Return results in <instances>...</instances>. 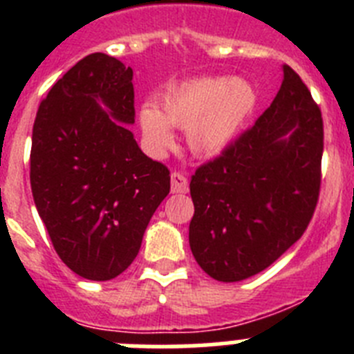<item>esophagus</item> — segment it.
<instances>
[{
	"label": "esophagus",
	"mask_w": 354,
	"mask_h": 354,
	"mask_svg": "<svg viewBox=\"0 0 354 354\" xmlns=\"http://www.w3.org/2000/svg\"><path fill=\"white\" fill-rule=\"evenodd\" d=\"M171 180V193H186L189 184H187V179L179 171H174L170 177Z\"/></svg>",
	"instance_id": "esophagus-1"
}]
</instances>
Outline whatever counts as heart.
<instances>
[{
  "mask_svg": "<svg viewBox=\"0 0 354 354\" xmlns=\"http://www.w3.org/2000/svg\"><path fill=\"white\" fill-rule=\"evenodd\" d=\"M255 106V92L246 81L205 76L180 83L140 108L143 140L154 154L174 145L171 126L187 129V145L198 156H214L232 142Z\"/></svg>",
  "mask_w": 354,
  "mask_h": 354,
  "instance_id": "obj_1",
  "label": "heart"
}]
</instances>
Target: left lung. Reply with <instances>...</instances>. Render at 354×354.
Segmentation results:
<instances>
[{
  "instance_id": "obj_1",
  "label": "left lung",
  "mask_w": 354,
  "mask_h": 354,
  "mask_svg": "<svg viewBox=\"0 0 354 354\" xmlns=\"http://www.w3.org/2000/svg\"><path fill=\"white\" fill-rule=\"evenodd\" d=\"M323 140L321 109L283 65L270 108L192 175L189 246L209 277H253L303 236L319 200Z\"/></svg>"
}]
</instances>
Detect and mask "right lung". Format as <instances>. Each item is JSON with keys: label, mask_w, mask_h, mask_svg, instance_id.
<instances>
[{"label": "right lung", "mask_w": 354, "mask_h": 354, "mask_svg": "<svg viewBox=\"0 0 354 354\" xmlns=\"http://www.w3.org/2000/svg\"><path fill=\"white\" fill-rule=\"evenodd\" d=\"M127 124H134L133 68L104 53L65 72L33 124L37 211L58 257L86 280L104 282L129 268L170 193V170L143 154Z\"/></svg>", "instance_id": "right-lung-1"}]
</instances>
